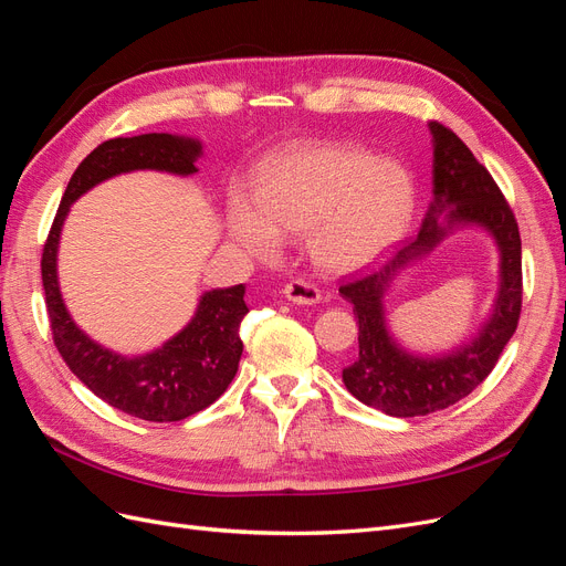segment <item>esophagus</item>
I'll return each instance as SVG.
<instances>
[{"label":"esophagus","mask_w":566,"mask_h":566,"mask_svg":"<svg viewBox=\"0 0 566 566\" xmlns=\"http://www.w3.org/2000/svg\"><path fill=\"white\" fill-rule=\"evenodd\" d=\"M283 295L293 304H318V300H321L318 287L310 281H302V279L290 281L283 287Z\"/></svg>","instance_id":"obj_1"}]
</instances>
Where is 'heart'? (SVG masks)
<instances>
[{"label": "heart", "instance_id": "obj_1", "mask_svg": "<svg viewBox=\"0 0 566 566\" xmlns=\"http://www.w3.org/2000/svg\"><path fill=\"white\" fill-rule=\"evenodd\" d=\"M254 200L229 208L233 241L271 260L281 233H310L314 260L328 271L368 266L401 241L413 214V181L397 163L349 144L285 153L256 184Z\"/></svg>", "mask_w": 566, "mask_h": 566}]
</instances>
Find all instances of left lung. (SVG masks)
<instances>
[{"label": "left lung", "mask_w": 566, "mask_h": 566, "mask_svg": "<svg viewBox=\"0 0 566 566\" xmlns=\"http://www.w3.org/2000/svg\"><path fill=\"white\" fill-rule=\"evenodd\" d=\"M432 134V202L418 235L378 269L339 285L358 318V356L342 370L354 397L394 418L427 416L449 408L482 385L499 364L522 312V241L515 214L489 169L439 123ZM486 230L500 248V293L490 318L468 343L443 355L408 353L388 333L384 295L398 273L429 253L458 228Z\"/></svg>", "instance_id": "1"}]
</instances>
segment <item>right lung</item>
Segmentation results:
<instances>
[{
  "instance_id": "add662e5",
  "label": "right lung",
  "mask_w": 566,
  "mask_h": 566,
  "mask_svg": "<svg viewBox=\"0 0 566 566\" xmlns=\"http://www.w3.org/2000/svg\"><path fill=\"white\" fill-rule=\"evenodd\" d=\"M202 144L179 134H139L96 146L67 181L42 252V285L54 345L77 378L98 399L127 416L150 422H177L214 403L231 385L243 354L238 337L248 314L245 285L202 293L193 318L163 347L142 356H123L80 331L59 285V243L71 205L101 181L136 169L177 177L198 172Z\"/></svg>"
}]
</instances>
